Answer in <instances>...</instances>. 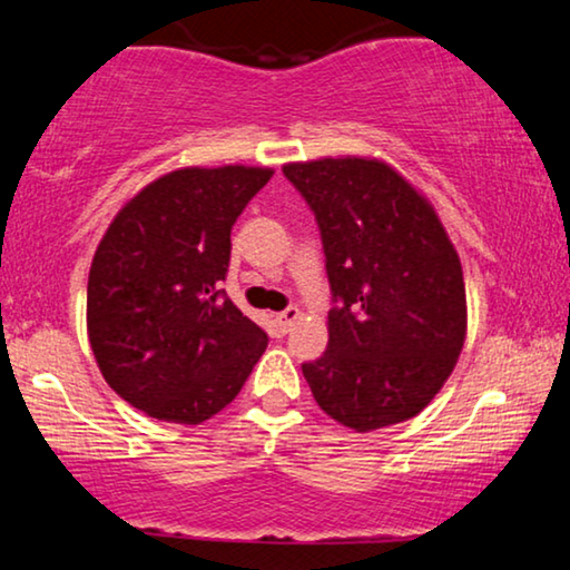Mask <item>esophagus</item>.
Masks as SVG:
<instances>
[{"mask_svg": "<svg viewBox=\"0 0 570 570\" xmlns=\"http://www.w3.org/2000/svg\"><path fill=\"white\" fill-rule=\"evenodd\" d=\"M298 316H301V311L295 308V306H287L285 311H279V314L275 316V324H277V330L283 332V334H287L293 330V324L298 322Z\"/></svg>", "mask_w": 570, "mask_h": 570, "instance_id": "esophagus-1", "label": "esophagus"}]
</instances>
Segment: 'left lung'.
I'll return each instance as SVG.
<instances>
[{
	"mask_svg": "<svg viewBox=\"0 0 570 570\" xmlns=\"http://www.w3.org/2000/svg\"><path fill=\"white\" fill-rule=\"evenodd\" d=\"M330 277L326 353L303 363L326 415L353 431L415 417L454 371L466 334L462 264L433 207L386 163H291Z\"/></svg>",
	"mask_w": 570,
	"mask_h": 570,
	"instance_id": "8db88e82",
	"label": "left lung"
}]
</instances>
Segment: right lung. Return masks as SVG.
Masks as SVG:
<instances>
[{"instance_id": "obj_1", "label": "right lung", "mask_w": 570, "mask_h": 570, "mask_svg": "<svg viewBox=\"0 0 570 570\" xmlns=\"http://www.w3.org/2000/svg\"><path fill=\"white\" fill-rule=\"evenodd\" d=\"M269 168H184L116 215L88 277V337L121 400L197 425L236 400L267 332L225 293L230 230Z\"/></svg>"}]
</instances>
